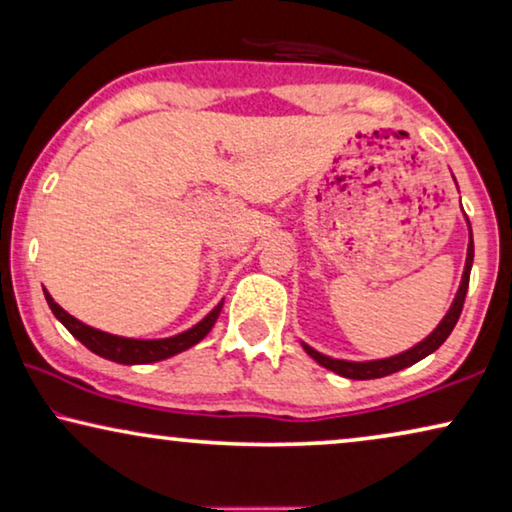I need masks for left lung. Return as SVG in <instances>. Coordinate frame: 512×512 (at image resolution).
<instances>
[{
	"mask_svg": "<svg viewBox=\"0 0 512 512\" xmlns=\"http://www.w3.org/2000/svg\"><path fill=\"white\" fill-rule=\"evenodd\" d=\"M468 221V219H466ZM468 230H471V223H468ZM471 265H473V233L471 240H468V251H466V265H464V275H461V284L457 296H454V303L447 314L443 317V321L433 328L431 335H426L422 342H417L415 347H410L408 352L389 356V359H377V361H342V359H331V356L317 352L310 345H305L303 349L307 354L312 356L319 366H324L333 373H338L342 377H349V380H377V377L398 373V370L412 366V363L422 361L424 356H429L436 352V349L443 345V342L450 338L452 328L457 326L459 314L464 310V300H466V291H468V279H471Z\"/></svg>",
	"mask_w": 512,
	"mask_h": 512,
	"instance_id": "1",
	"label": "left lung"
}]
</instances>
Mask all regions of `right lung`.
I'll list each match as a JSON object with an SVG mask.
<instances>
[{
    "label": "right lung",
    "instance_id": "right-lung-1",
    "mask_svg": "<svg viewBox=\"0 0 512 512\" xmlns=\"http://www.w3.org/2000/svg\"><path fill=\"white\" fill-rule=\"evenodd\" d=\"M46 303L51 307V312L55 314V319L60 321L62 326L67 328L69 333L74 335L81 345H86L90 352L102 356V359L116 361V363H125V366H139V363H153V361H163L170 359V356L184 352V349L198 345V342L205 338V335L212 331V326L219 319L223 300L214 307L212 312L207 314L205 319L198 321L193 328L188 331L172 335V338H160V340H135V338H121V335H111L104 331H97L93 326H86L83 321L74 319L72 314H67L62 307L55 303L51 298V293L44 289Z\"/></svg>",
    "mask_w": 512,
    "mask_h": 512
}]
</instances>
